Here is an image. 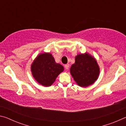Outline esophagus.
I'll return each mask as SVG.
<instances>
[{"label": "esophagus", "mask_w": 126, "mask_h": 126, "mask_svg": "<svg viewBox=\"0 0 126 126\" xmlns=\"http://www.w3.org/2000/svg\"><path fill=\"white\" fill-rule=\"evenodd\" d=\"M64 67L66 69H69V64H66L64 65Z\"/></svg>", "instance_id": "esophagus-1"}]
</instances>
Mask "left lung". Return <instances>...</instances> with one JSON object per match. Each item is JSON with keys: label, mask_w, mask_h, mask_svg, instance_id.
<instances>
[{"label": "left lung", "mask_w": 126, "mask_h": 126, "mask_svg": "<svg viewBox=\"0 0 126 126\" xmlns=\"http://www.w3.org/2000/svg\"><path fill=\"white\" fill-rule=\"evenodd\" d=\"M70 72L79 86L87 87L97 80L100 69L96 59L85 53L76 56L75 63L71 65Z\"/></svg>", "instance_id": "obj_1"}]
</instances>
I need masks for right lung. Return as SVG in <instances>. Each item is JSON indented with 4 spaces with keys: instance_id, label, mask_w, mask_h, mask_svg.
Masks as SVG:
<instances>
[{
    "instance_id": "obj_1",
    "label": "right lung",
    "mask_w": 126,
    "mask_h": 126,
    "mask_svg": "<svg viewBox=\"0 0 126 126\" xmlns=\"http://www.w3.org/2000/svg\"><path fill=\"white\" fill-rule=\"evenodd\" d=\"M63 71V66L55 62L50 53H40L31 65V72L34 78L44 87L50 86Z\"/></svg>"
}]
</instances>
